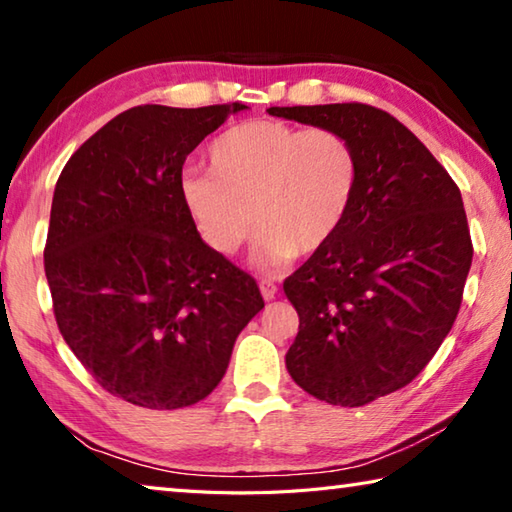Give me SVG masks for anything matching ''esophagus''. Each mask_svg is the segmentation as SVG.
Segmentation results:
<instances>
[{
    "label": "esophagus",
    "instance_id": "34e87169",
    "mask_svg": "<svg viewBox=\"0 0 512 512\" xmlns=\"http://www.w3.org/2000/svg\"><path fill=\"white\" fill-rule=\"evenodd\" d=\"M259 291H262L264 300H273L275 293H277V287L271 280H262V282H259Z\"/></svg>",
    "mask_w": 512,
    "mask_h": 512
}]
</instances>
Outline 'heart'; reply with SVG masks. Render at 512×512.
<instances>
[{"label":"heart","instance_id":"b5f03b06","mask_svg":"<svg viewBox=\"0 0 512 512\" xmlns=\"http://www.w3.org/2000/svg\"><path fill=\"white\" fill-rule=\"evenodd\" d=\"M207 167L210 176L187 173L180 183L189 219L223 257L235 255L255 228L253 262L262 271L332 244L361 180L359 153L343 133L277 119L228 128L207 149Z\"/></svg>","mask_w":512,"mask_h":512}]
</instances>
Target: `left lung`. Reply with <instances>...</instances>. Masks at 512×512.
<instances>
[{
    "mask_svg": "<svg viewBox=\"0 0 512 512\" xmlns=\"http://www.w3.org/2000/svg\"><path fill=\"white\" fill-rule=\"evenodd\" d=\"M354 144L359 192L332 244L284 280L300 327L293 381L363 406L420 375L452 329L472 266L461 189L409 128L366 103L268 108Z\"/></svg>",
    "mask_w": 512,
    "mask_h": 512,
    "instance_id": "left-lung-1",
    "label": "left lung"
}]
</instances>
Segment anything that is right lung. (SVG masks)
<instances>
[{
  "instance_id": "add662e5",
  "label": "right lung",
  "mask_w": 512,
  "mask_h": 512,
  "mask_svg": "<svg viewBox=\"0 0 512 512\" xmlns=\"http://www.w3.org/2000/svg\"><path fill=\"white\" fill-rule=\"evenodd\" d=\"M244 103L135 106L60 173L45 273L65 343L106 388L144 409L205 400L264 300L205 246L185 210L187 155Z\"/></svg>"
}]
</instances>
